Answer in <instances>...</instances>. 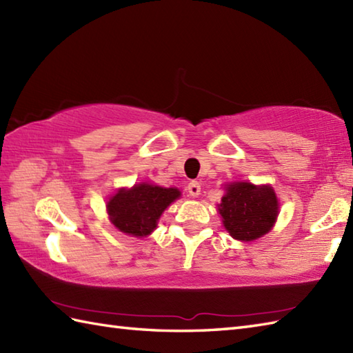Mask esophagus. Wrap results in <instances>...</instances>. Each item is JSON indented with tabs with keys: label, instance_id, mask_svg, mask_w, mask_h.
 I'll return each mask as SVG.
<instances>
[{
	"label": "esophagus",
	"instance_id": "34e87169",
	"mask_svg": "<svg viewBox=\"0 0 353 353\" xmlns=\"http://www.w3.org/2000/svg\"><path fill=\"white\" fill-rule=\"evenodd\" d=\"M200 183L199 182H196V181H192V182H190L188 183V186H186V191L190 192V196L191 197H197L199 194H200Z\"/></svg>",
	"mask_w": 353,
	"mask_h": 353
}]
</instances>
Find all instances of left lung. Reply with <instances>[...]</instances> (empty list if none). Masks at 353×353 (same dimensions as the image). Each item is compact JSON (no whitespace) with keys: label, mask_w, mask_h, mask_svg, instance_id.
<instances>
[{"label":"left lung","mask_w":353,"mask_h":353,"mask_svg":"<svg viewBox=\"0 0 353 353\" xmlns=\"http://www.w3.org/2000/svg\"><path fill=\"white\" fill-rule=\"evenodd\" d=\"M219 211L232 238L252 241L272 229L277 219L279 203L272 186L236 182L228 186Z\"/></svg>","instance_id":"obj_1"}]
</instances>
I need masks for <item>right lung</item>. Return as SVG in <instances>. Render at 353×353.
I'll return each mask as SVG.
<instances>
[{"label": "right lung", "mask_w": 353, "mask_h": 353, "mask_svg": "<svg viewBox=\"0 0 353 353\" xmlns=\"http://www.w3.org/2000/svg\"><path fill=\"white\" fill-rule=\"evenodd\" d=\"M181 191L176 188L141 183L132 190H119L108 203L112 223L124 234L145 236L153 232L165 208L174 201Z\"/></svg>", "instance_id": "obj_1"}]
</instances>
